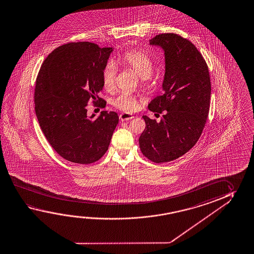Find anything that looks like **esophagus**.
<instances>
[{
	"label": "esophagus",
	"instance_id": "34e87169",
	"mask_svg": "<svg viewBox=\"0 0 254 254\" xmlns=\"http://www.w3.org/2000/svg\"><path fill=\"white\" fill-rule=\"evenodd\" d=\"M120 119L121 121H128L133 119V116L130 113H122L120 115Z\"/></svg>",
	"mask_w": 254,
	"mask_h": 254
}]
</instances>
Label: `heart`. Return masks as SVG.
<instances>
[{
  "label": "heart",
  "instance_id": "heart-1",
  "mask_svg": "<svg viewBox=\"0 0 254 254\" xmlns=\"http://www.w3.org/2000/svg\"><path fill=\"white\" fill-rule=\"evenodd\" d=\"M119 61L124 66L134 71V73L143 80L149 79L152 74L153 62L148 55L141 50L127 51L119 59ZM116 74L115 63L109 61L102 72L103 85L107 91H112L114 89ZM113 104L117 108L127 113L134 112L138 108L137 98L127 93H121L115 97Z\"/></svg>",
  "mask_w": 254,
  "mask_h": 254
}]
</instances>
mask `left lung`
Returning <instances> with one entry per match:
<instances>
[{"instance_id":"obj_1","label":"left lung","mask_w":254,"mask_h":254,"mask_svg":"<svg viewBox=\"0 0 254 254\" xmlns=\"http://www.w3.org/2000/svg\"><path fill=\"white\" fill-rule=\"evenodd\" d=\"M165 55L163 93L149 110L165 115L159 122L142 116L145 129L139 138L141 152L151 161L169 162L195 145L207 120L211 81L207 64L194 44L175 34L150 40Z\"/></svg>"}]
</instances>
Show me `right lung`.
Segmentation results:
<instances>
[{
	"mask_svg": "<svg viewBox=\"0 0 254 254\" xmlns=\"http://www.w3.org/2000/svg\"><path fill=\"white\" fill-rule=\"evenodd\" d=\"M114 48L87 42L57 48L42 64L34 92L35 113L50 145L63 158L87 165L99 160L108 150L119 123L114 112L87 115V102H106L102 72Z\"/></svg>",
	"mask_w": 254,
	"mask_h": 254,
	"instance_id": "right-lung-1",
	"label": "right lung"
}]
</instances>
